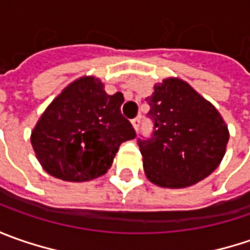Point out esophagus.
<instances>
[{
  "label": "esophagus",
  "mask_w": 250,
  "mask_h": 250,
  "mask_svg": "<svg viewBox=\"0 0 250 250\" xmlns=\"http://www.w3.org/2000/svg\"><path fill=\"white\" fill-rule=\"evenodd\" d=\"M132 125H133L135 130L138 132V130H139V126H140V118H133V120H132Z\"/></svg>",
  "instance_id": "obj_1"
}]
</instances>
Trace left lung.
Here are the masks:
<instances>
[{
    "mask_svg": "<svg viewBox=\"0 0 250 250\" xmlns=\"http://www.w3.org/2000/svg\"><path fill=\"white\" fill-rule=\"evenodd\" d=\"M146 101L153 132L138 145L147 178L159 187L185 188L208 177L224 157L229 138L218 111L175 78L156 84Z\"/></svg>",
    "mask_w": 250,
    "mask_h": 250,
    "instance_id": "obj_1",
    "label": "left lung"
}]
</instances>
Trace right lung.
Instances as JSON below:
<instances>
[{"instance_id":"1","label":"right lung","mask_w":250,"mask_h":250,"mask_svg":"<svg viewBox=\"0 0 250 250\" xmlns=\"http://www.w3.org/2000/svg\"><path fill=\"white\" fill-rule=\"evenodd\" d=\"M124 94H107L96 78H81L48 105L32 132V146L53 177L83 182L111 167L122 142L136 132L121 114Z\"/></svg>"}]
</instances>
